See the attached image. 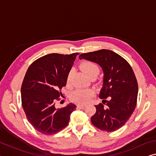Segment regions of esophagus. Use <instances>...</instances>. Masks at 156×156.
Wrapping results in <instances>:
<instances>
[{"mask_svg":"<svg viewBox=\"0 0 156 156\" xmlns=\"http://www.w3.org/2000/svg\"><path fill=\"white\" fill-rule=\"evenodd\" d=\"M85 105H83V104H78L77 105V108H80V109H84V108H85Z\"/></svg>","mask_w":156,"mask_h":156,"instance_id":"1","label":"esophagus"}]
</instances>
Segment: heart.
Segmentation results:
<instances>
[{"label": "heart", "mask_w": 156, "mask_h": 156, "mask_svg": "<svg viewBox=\"0 0 156 156\" xmlns=\"http://www.w3.org/2000/svg\"><path fill=\"white\" fill-rule=\"evenodd\" d=\"M80 67L83 69L84 72L86 73L89 78L92 76L98 75L99 73V68L96 64L90 61H85L80 65ZM73 71L70 70L68 73L66 77V83L69 85L71 82ZM94 91L91 89H77L73 91L70 95V98L71 101L78 103H86L91 99L92 97Z\"/></svg>", "instance_id": "b5f03b06"}]
</instances>
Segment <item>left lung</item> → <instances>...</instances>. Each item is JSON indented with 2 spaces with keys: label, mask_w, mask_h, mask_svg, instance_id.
<instances>
[{
  "label": "left lung",
  "mask_w": 156,
  "mask_h": 156,
  "mask_svg": "<svg viewBox=\"0 0 156 156\" xmlns=\"http://www.w3.org/2000/svg\"><path fill=\"white\" fill-rule=\"evenodd\" d=\"M79 59L101 66L103 83L98 97L109 98L107 101L103 100L107 106L103 102L95 105L96 113L91 117L92 124L107 132L122 127L134 112L137 103L138 85L131 66L122 56L106 49L80 54Z\"/></svg>",
  "instance_id": "obj_1"
}]
</instances>
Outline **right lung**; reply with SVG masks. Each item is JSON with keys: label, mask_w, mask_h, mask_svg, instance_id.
<instances>
[{"label": "right lung", "mask_w": 156, "mask_h": 156, "mask_svg": "<svg viewBox=\"0 0 156 156\" xmlns=\"http://www.w3.org/2000/svg\"><path fill=\"white\" fill-rule=\"evenodd\" d=\"M78 54H48L27 70L21 90L22 107L28 122L42 134H55L67 126L76 109L73 103L57 109L55 101L66 85L68 73Z\"/></svg>", "instance_id": "add662e5"}]
</instances>
